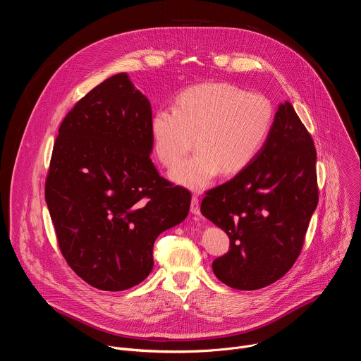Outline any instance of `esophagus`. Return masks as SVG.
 Here are the masks:
<instances>
[{
  "label": "esophagus",
  "mask_w": 361,
  "mask_h": 361,
  "mask_svg": "<svg viewBox=\"0 0 361 361\" xmlns=\"http://www.w3.org/2000/svg\"><path fill=\"white\" fill-rule=\"evenodd\" d=\"M190 212L194 216H200V202H198V197L192 195L191 198V205H190Z\"/></svg>",
  "instance_id": "34e87169"
}]
</instances>
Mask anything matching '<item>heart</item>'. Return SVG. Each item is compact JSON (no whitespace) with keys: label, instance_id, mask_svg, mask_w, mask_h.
Returning <instances> with one entry per match:
<instances>
[{"label":"heart","instance_id":"1","mask_svg":"<svg viewBox=\"0 0 361 361\" xmlns=\"http://www.w3.org/2000/svg\"><path fill=\"white\" fill-rule=\"evenodd\" d=\"M274 121L271 101L223 81L202 82L183 90L173 110L159 109L149 120L152 151L159 161L174 167L190 149L194 156L180 163L170 178L198 191L223 171L234 176L245 170L264 147Z\"/></svg>","mask_w":361,"mask_h":361}]
</instances>
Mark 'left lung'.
Wrapping results in <instances>:
<instances>
[{
    "mask_svg": "<svg viewBox=\"0 0 361 361\" xmlns=\"http://www.w3.org/2000/svg\"><path fill=\"white\" fill-rule=\"evenodd\" d=\"M316 159L312 135L284 101L255 160L204 197L201 214L230 238L213 262L221 283L259 290L293 267L319 201Z\"/></svg>",
    "mask_w": 361,
    "mask_h": 361,
    "instance_id": "obj_1",
    "label": "left lung"
}]
</instances>
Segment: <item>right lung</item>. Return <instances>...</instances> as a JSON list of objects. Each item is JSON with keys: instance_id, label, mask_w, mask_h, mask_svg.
Returning a JSON list of instances; mask_svg holds the SVG:
<instances>
[{"instance_id": "right-lung-1", "label": "right lung", "mask_w": 361, "mask_h": 361, "mask_svg": "<svg viewBox=\"0 0 361 361\" xmlns=\"http://www.w3.org/2000/svg\"><path fill=\"white\" fill-rule=\"evenodd\" d=\"M148 98L127 73L102 81L60 126L45 201L68 266L90 286L121 291L151 273L152 247L185 220L191 194L160 177Z\"/></svg>"}]
</instances>
